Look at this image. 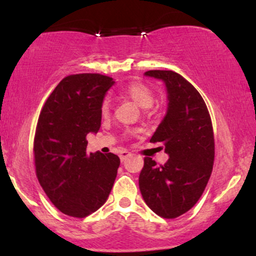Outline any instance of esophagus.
Instances as JSON below:
<instances>
[{"mask_svg": "<svg viewBox=\"0 0 256 256\" xmlns=\"http://www.w3.org/2000/svg\"><path fill=\"white\" fill-rule=\"evenodd\" d=\"M130 155H132V154L129 152H127V150H122V152H120V158H121V160H124L126 158H127V157H129Z\"/></svg>", "mask_w": 256, "mask_h": 256, "instance_id": "esophagus-1", "label": "esophagus"}]
</instances>
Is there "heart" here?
<instances>
[{
	"label": "heart",
	"instance_id": "heart-1",
	"mask_svg": "<svg viewBox=\"0 0 256 256\" xmlns=\"http://www.w3.org/2000/svg\"><path fill=\"white\" fill-rule=\"evenodd\" d=\"M124 96L132 99L134 102L141 108H149L154 104V93L148 86L142 82H130L122 90ZM110 110V98H104L101 104L100 112L102 116H107Z\"/></svg>",
	"mask_w": 256,
	"mask_h": 256
}]
</instances>
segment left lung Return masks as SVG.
Listing matches in <instances>:
<instances>
[{"mask_svg":"<svg viewBox=\"0 0 256 256\" xmlns=\"http://www.w3.org/2000/svg\"><path fill=\"white\" fill-rule=\"evenodd\" d=\"M146 76L166 84L168 110L150 142H160L169 160L158 166L144 158L140 191L157 216L177 218L194 208L211 176L214 136L205 101L197 90L174 71L152 70Z\"/></svg>","mask_w":256,"mask_h":256,"instance_id":"left-lung-1","label":"left lung"}]
</instances>
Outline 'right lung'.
<instances>
[{
  "mask_svg": "<svg viewBox=\"0 0 256 256\" xmlns=\"http://www.w3.org/2000/svg\"><path fill=\"white\" fill-rule=\"evenodd\" d=\"M113 78L99 73L65 76L48 98L34 141L36 174L59 211L84 218L106 202L120 158L86 152L90 132L101 126L100 107Z\"/></svg>",
  "mask_w": 256,
  "mask_h": 256,
  "instance_id": "add662e5",
  "label": "right lung"
}]
</instances>
